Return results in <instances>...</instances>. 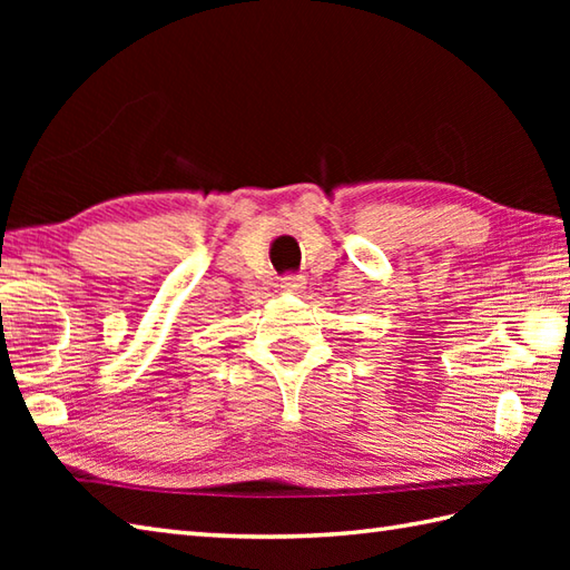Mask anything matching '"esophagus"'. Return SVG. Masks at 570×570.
Returning a JSON list of instances; mask_svg holds the SVG:
<instances>
[{"label":"esophagus","instance_id":"1","mask_svg":"<svg viewBox=\"0 0 570 570\" xmlns=\"http://www.w3.org/2000/svg\"><path fill=\"white\" fill-rule=\"evenodd\" d=\"M278 286L284 288V292H294L298 294L301 288L306 286V276L304 274H284L282 282H278Z\"/></svg>","mask_w":570,"mask_h":570}]
</instances>
